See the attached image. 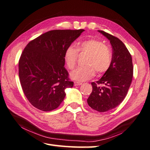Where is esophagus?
Wrapping results in <instances>:
<instances>
[{"label": "esophagus", "mask_w": 150, "mask_h": 150, "mask_svg": "<svg viewBox=\"0 0 150 150\" xmlns=\"http://www.w3.org/2000/svg\"><path fill=\"white\" fill-rule=\"evenodd\" d=\"M82 84V82H74V85L75 86H80Z\"/></svg>", "instance_id": "34e87169"}]
</instances>
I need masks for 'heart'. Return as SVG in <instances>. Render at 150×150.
<instances>
[{"label": "heart", "mask_w": 150, "mask_h": 150, "mask_svg": "<svg viewBox=\"0 0 150 150\" xmlns=\"http://www.w3.org/2000/svg\"><path fill=\"white\" fill-rule=\"evenodd\" d=\"M79 53H86V66L78 67L70 73V77L77 81H85L94 76L95 71L102 74L108 71L112 62V53L109 47L97 39H88L79 42L76 49L72 46L67 47L64 60L69 69H72L77 63Z\"/></svg>", "instance_id": "heart-1"}]
</instances>
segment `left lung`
I'll return each instance as SVG.
<instances>
[{
	"label": "left lung",
	"instance_id": "left-lung-1",
	"mask_svg": "<svg viewBox=\"0 0 150 150\" xmlns=\"http://www.w3.org/2000/svg\"><path fill=\"white\" fill-rule=\"evenodd\" d=\"M110 40L112 47V62L99 81L91 82V93L87 102L92 109L105 112L122 103L131 85L133 67L132 58L124 44L117 37L98 30Z\"/></svg>",
	"mask_w": 150,
	"mask_h": 150
}]
</instances>
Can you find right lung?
<instances>
[{"label": "right lung", "instance_id": "1", "mask_svg": "<svg viewBox=\"0 0 150 150\" xmlns=\"http://www.w3.org/2000/svg\"><path fill=\"white\" fill-rule=\"evenodd\" d=\"M84 31H47L24 48L18 62V75L25 96L35 108L44 111L56 109L66 96L65 89L73 86L64 55Z\"/></svg>", "mask_w": 150, "mask_h": 150}]
</instances>
